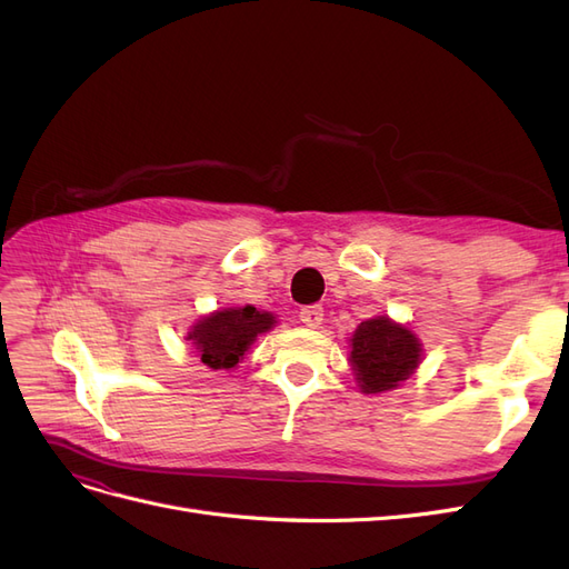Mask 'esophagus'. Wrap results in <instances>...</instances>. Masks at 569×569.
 <instances>
[{
    "label": "esophagus",
    "mask_w": 569,
    "mask_h": 569,
    "mask_svg": "<svg viewBox=\"0 0 569 569\" xmlns=\"http://www.w3.org/2000/svg\"><path fill=\"white\" fill-rule=\"evenodd\" d=\"M322 316H325L322 306H306V308H301L299 320H301L306 327H320V325H322Z\"/></svg>",
    "instance_id": "obj_1"
}]
</instances>
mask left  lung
Returning <instances> with one entry per match:
<instances>
[{
	"label": "left lung",
	"mask_w": 569,
	"mask_h": 569,
	"mask_svg": "<svg viewBox=\"0 0 569 569\" xmlns=\"http://www.w3.org/2000/svg\"><path fill=\"white\" fill-rule=\"evenodd\" d=\"M349 360L360 391L382 393L416 372L422 360V343L408 327L387 316L370 318L353 332Z\"/></svg>",
	"instance_id": "left-lung-1"
}]
</instances>
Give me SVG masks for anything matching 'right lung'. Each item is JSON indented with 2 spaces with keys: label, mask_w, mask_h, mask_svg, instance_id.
I'll return each mask as SVG.
<instances>
[{
  "label": "right lung",
  "mask_w": 569,
  "mask_h": 569,
  "mask_svg": "<svg viewBox=\"0 0 569 569\" xmlns=\"http://www.w3.org/2000/svg\"><path fill=\"white\" fill-rule=\"evenodd\" d=\"M272 325L274 316L256 311L253 306L222 308L194 322L187 332V341L194 343L203 366L211 370H230L244 358L256 337L268 332Z\"/></svg>",
  "instance_id": "1"
}]
</instances>
